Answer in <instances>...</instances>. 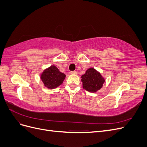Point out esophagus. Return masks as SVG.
Listing matches in <instances>:
<instances>
[{
    "instance_id": "obj_1",
    "label": "esophagus",
    "mask_w": 147,
    "mask_h": 147,
    "mask_svg": "<svg viewBox=\"0 0 147 147\" xmlns=\"http://www.w3.org/2000/svg\"><path fill=\"white\" fill-rule=\"evenodd\" d=\"M70 74L72 75H77V71H72V72H70Z\"/></svg>"
}]
</instances>
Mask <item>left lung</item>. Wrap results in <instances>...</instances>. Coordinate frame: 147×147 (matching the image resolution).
I'll return each instance as SVG.
<instances>
[{
  "label": "left lung",
  "instance_id": "8db88e82",
  "mask_svg": "<svg viewBox=\"0 0 147 147\" xmlns=\"http://www.w3.org/2000/svg\"><path fill=\"white\" fill-rule=\"evenodd\" d=\"M81 78L83 88L90 92H96L100 90L105 81L99 71L92 67L89 68Z\"/></svg>",
  "mask_w": 147,
  "mask_h": 147
}]
</instances>
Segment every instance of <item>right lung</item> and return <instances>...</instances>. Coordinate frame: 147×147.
<instances>
[{
	"label": "right lung",
	"instance_id": "right-lung-1",
	"mask_svg": "<svg viewBox=\"0 0 147 147\" xmlns=\"http://www.w3.org/2000/svg\"><path fill=\"white\" fill-rule=\"evenodd\" d=\"M65 77V74L61 72L54 65L44 69L40 74V79L43 85L51 90L55 89L63 84Z\"/></svg>",
	"mask_w": 147,
	"mask_h": 147
}]
</instances>
